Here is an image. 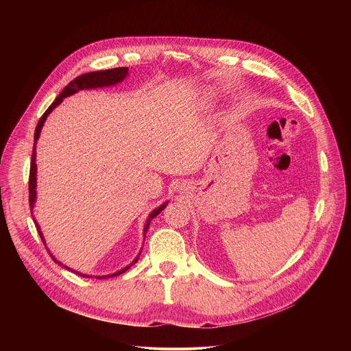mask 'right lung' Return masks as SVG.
<instances>
[{"mask_svg": "<svg viewBox=\"0 0 351 351\" xmlns=\"http://www.w3.org/2000/svg\"><path fill=\"white\" fill-rule=\"evenodd\" d=\"M127 74H128V67H117V69H109V70H101V71H93V73L82 74V75L74 78V80L62 90V93L55 99V101L51 104L50 106H49V109L43 113V116L40 117V120H39V123H38V125H36V130H35V142H34V150H32V158H31V170H29V206H31V209H34L35 202H36V163H35V160H36V143H38V139H39V136H40V131H42V128H43V124H45L47 116L52 112V109L56 108V106L63 101L64 97H69V96H71V95H74V93H77V92H80V90H84V89H96V88H104V86L116 85V84L121 82V81L127 77ZM167 204H169V201L163 202L162 205H159L158 208H155V209L151 212L150 215H149V217H147L146 226H145V234H143V235H146V232H147V230H149V227H150L151 220H152L156 215H159V213L166 208ZM32 217H34V216H32ZM34 221H35L36 230H38V232H39V235H40V238H42V242H43L45 246H46V241H45V237H43V234H42V230H40V227H39V224H38V221H36L35 219H34ZM46 247H47V246H46ZM47 251L50 250L47 249ZM50 255L51 258L53 259V262H56L58 265L66 267L67 270L74 271L75 274H78V276H81V277H86V278H90V277H92V276H89V274H82V273H78V271H75V270H73V269L64 266L63 263H60L59 261H56V259L52 256L51 252ZM139 256H141V252L138 254V256L134 259V262H132L131 265L136 263L138 259H139ZM131 265H128V266L123 267L121 270H119V271H116V273H113V274H109V276H97V278H108V277L119 276V274L127 271V270L131 267Z\"/></svg>", "mask_w": 351, "mask_h": 351, "instance_id": "obj_1", "label": "right lung"}]
</instances>
